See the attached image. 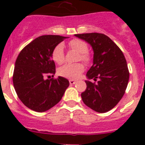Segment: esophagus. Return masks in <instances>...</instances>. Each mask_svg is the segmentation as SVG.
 <instances>
[{
	"instance_id": "obj_1",
	"label": "esophagus",
	"mask_w": 145,
	"mask_h": 145,
	"mask_svg": "<svg viewBox=\"0 0 145 145\" xmlns=\"http://www.w3.org/2000/svg\"><path fill=\"white\" fill-rule=\"evenodd\" d=\"M69 83L71 84V85H74V84H75L76 83V81H74V80H72V79H71V80H69Z\"/></svg>"
}]
</instances>
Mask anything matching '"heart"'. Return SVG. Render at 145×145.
I'll use <instances>...</instances> for the list:
<instances>
[{
    "label": "heart",
    "instance_id": "b5f03b06",
    "mask_svg": "<svg viewBox=\"0 0 145 145\" xmlns=\"http://www.w3.org/2000/svg\"><path fill=\"white\" fill-rule=\"evenodd\" d=\"M68 46L80 54L79 60H82L85 63H88L90 60V57L88 54V47L85 42L81 39H72L68 42ZM52 59L57 64H62L65 60V56L63 52V46L62 44H58L55 46L52 52ZM85 67L82 63L75 64H65L58 70V73L63 78L70 79L78 78L82 73L84 71Z\"/></svg>",
    "mask_w": 145,
    "mask_h": 145
}]
</instances>
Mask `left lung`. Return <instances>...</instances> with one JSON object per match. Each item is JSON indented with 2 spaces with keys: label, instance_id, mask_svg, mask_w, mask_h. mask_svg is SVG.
I'll return each mask as SVG.
<instances>
[{
  "label": "left lung",
  "instance_id": "left-lung-1",
  "mask_svg": "<svg viewBox=\"0 0 145 145\" xmlns=\"http://www.w3.org/2000/svg\"><path fill=\"white\" fill-rule=\"evenodd\" d=\"M91 45L94 51L93 65L87 72V88L82 93L84 103L98 112H106L117 105L127 87L129 70L121 50L103 33L76 34Z\"/></svg>",
  "mask_w": 145,
  "mask_h": 145
}]
</instances>
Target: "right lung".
I'll return each mask as SVG.
<instances>
[{"label":"right lung","instance_id":"right-lung-1","mask_svg":"<svg viewBox=\"0 0 145 145\" xmlns=\"http://www.w3.org/2000/svg\"><path fill=\"white\" fill-rule=\"evenodd\" d=\"M67 37L46 35L35 39L22 49L15 61L13 85L22 103L36 112H45L63 97L68 80L63 77L45 80L54 74L56 66L52 52Z\"/></svg>","mask_w":145,"mask_h":145}]
</instances>
